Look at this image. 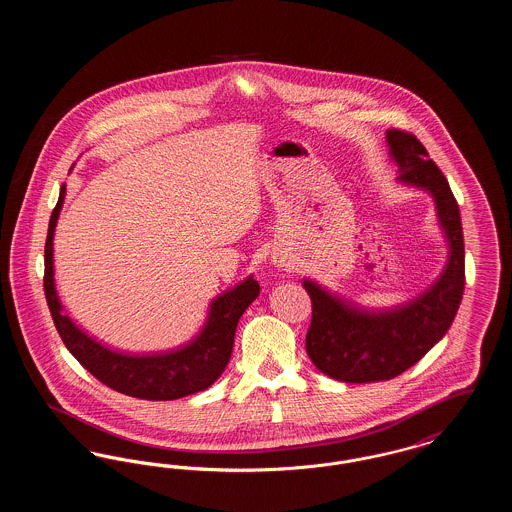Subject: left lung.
I'll return each mask as SVG.
<instances>
[{
    "mask_svg": "<svg viewBox=\"0 0 512 512\" xmlns=\"http://www.w3.org/2000/svg\"><path fill=\"white\" fill-rule=\"evenodd\" d=\"M386 142L399 171L397 180L434 197L449 255L426 292L386 311L357 307L317 282L303 280L313 301L307 355L320 372L347 384L391 380L416 365L445 336L463 299V224L449 182L413 134L391 128Z\"/></svg>",
    "mask_w": 512,
    "mask_h": 512,
    "instance_id": "left-lung-1",
    "label": "left lung"
}]
</instances>
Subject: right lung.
I'll return each instance as SVG.
<instances>
[{
	"label": "right lung",
	"instance_id": "1",
	"mask_svg": "<svg viewBox=\"0 0 512 512\" xmlns=\"http://www.w3.org/2000/svg\"><path fill=\"white\" fill-rule=\"evenodd\" d=\"M63 201L65 184L61 186L59 201L49 219L44 290L55 328L74 359L111 390L147 401L180 399L213 386L230 361L238 320L259 295L261 288L257 280L249 276L236 288L213 299L201 332L178 349L153 355H130L109 349L80 330L69 315L63 313L55 290L53 234Z\"/></svg>",
	"mask_w": 512,
	"mask_h": 512
}]
</instances>
